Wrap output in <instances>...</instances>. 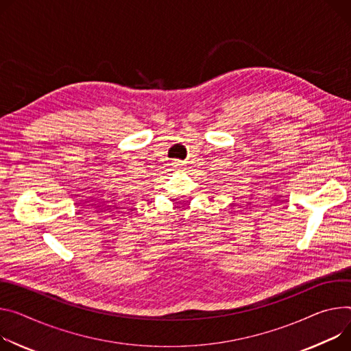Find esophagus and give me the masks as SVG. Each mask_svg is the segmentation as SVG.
<instances>
[{
  "label": "esophagus",
  "mask_w": 351,
  "mask_h": 351,
  "mask_svg": "<svg viewBox=\"0 0 351 351\" xmlns=\"http://www.w3.org/2000/svg\"><path fill=\"white\" fill-rule=\"evenodd\" d=\"M172 165H173L178 171H182V169H183V162H182V161H179V159H175Z\"/></svg>",
  "instance_id": "34e87169"
}]
</instances>
